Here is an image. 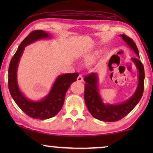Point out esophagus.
Instances as JSON below:
<instances>
[{"label":"esophagus","instance_id":"obj_1","mask_svg":"<svg viewBox=\"0 0 153 153\" xmlns=\"http://www.w3.org/2000/svg\"><path fill=\"white\" fill-rule=\"evenodd\" d=\"M83 79H84V78H83V76H82L81 74H79V76L77 77V81H78V82H82Z\"/></svg>","mask_w":153,"mask_h":153}]
</instances>
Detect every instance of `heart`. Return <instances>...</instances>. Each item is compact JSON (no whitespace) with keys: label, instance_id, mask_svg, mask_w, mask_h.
Masks as SVG:
<instances>
[{"label":"heart","instance_id":"b5f03b06","mask_svg":"<svg viewBox=\"0 0 153 153\" xmlns=\"http://www.w3.org/2000/svg\"><path fill=\"white\" fill-rule=\"evenodd\" d=\"M94 57V55H92V56H90L88 58H89V59H93Z\"/></svg>","mask_w":153,"mask_h":153}]
</instances>
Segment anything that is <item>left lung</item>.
<instances>
[{"label":"left lung","instance_id":"obj_1","mask_svg":"<svg viewBox=\"0 0 153 153\" xmlns=\"http://www.w3.org/2000/svg\"><path fill=\"white\" fill-rule=\"evenodd\" d=\"M120 36L129 47L139 56L138 49L134 40L125 34ZM138 70V84L132 97L123 103L118 105H105L100 97L98 87V76L92 73L84 77V100L90 114L98 120L107 122H114L122 119L132 111L140 100L144 92V69L138 58H131Z\"/></svg>","mask_w":153,"mask_h":153}]
</instances>
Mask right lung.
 I'll return each mask as SVG.
<instances>
[{
    "label": "right lung",
    "mask_w": 153,
    "mask_h": 153,
    "mask_svg": "<svg viewBox=\"0 0 153 153\" xmlns=\"http://www.w3.org/2000/svg\"><path fill=\"white\" fill-rule=\"evenodd\" d=\"M51 36L43 30L31 32L18 47L9 67V90L12 98L21 109L29 117L36 120H47L57 114L63 107L65 97L71 83L76 82L78 73L65 74L58 76L50 92L40 101L28 100L20 91L17 81V69L25 46L40 39L49 38Z\"/></svg>",
    "instance_id": "right-lung-1"
}]
</instances>
